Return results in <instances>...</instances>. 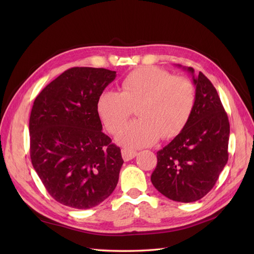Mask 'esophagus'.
Segmentation results:
<instances>
[{
  "label": "esophagus",
  "mask_w": 254,
  "mask_h": 254,
  "mask_svg": "<svg viewBox=\"0 0 254 254\" xmlns=\"http://www.w3.org/2000/svg\"><path fill=\"white\" fill-rule=\"evenodd\" d=\"M137 155V152L134 150H129L127 148H123L122 149V157L124 159V161H129L133 159Z\"/></svg>",
  "instance_id": "obj_1"
}]
</instances>
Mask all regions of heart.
<instances>
[{
	"instance_id": "1",
	"label": "heart",
	"mask_w": 254,
	"mask_h": 254,
	"mask_svg": "<svg viewBox=\"0 0 254 254\" xmlns=\"http://www.w3.org/2000/svg\"><path fill=\"white\" fill-rule=\"evenodd\" d=\"M196 104L194 83L157 66L130 72L122 81L121 92L104 90L97 97L99 118L109 132L115 133L137 109L140 119L121 129L118 141L131 148L171 140L186 128Z\"/></svg>"
}]
</instances>
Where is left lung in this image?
<instances>
[{
    "mask_svg": "<svg viewBox=\"0 0 254 254\" xmlns=\"http://www.w3.org/2000/svg\"><path fill=\"white\" fill-rule=\"evenodd\" d=\"M186 68V67H184ZM196 86V104L182 132L157 152L151 182L178 202H194L213 189L228 162L230 124L216 89L199 72L187 67Z\"/></svg>",
    "mask_w": 254,
    "mask_h": 254,
    "instance_id": "left-lung-1",
    "label": "left lung"
}]
</instances>
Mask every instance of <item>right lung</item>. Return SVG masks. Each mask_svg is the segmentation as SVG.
I'll return each instance as SVG.
<instances>
[{
    "instance_id": "1",
    "label": "right lung",
    "mask_w": 254,
    "mask_h": 254,
    "mask_svg": "<svg viewBox=\"0 0 254 254\" xmlns=\"http://www.w3.org/2000/svg\"><path fill=\"white\" fill-rule=\"evenodd\" d=\"M107 68L71 67L35 99L29 118L30 160L49 194L74 209L108 198L124 163L102 129L98 95L114 80Z\"/></svg>"
}]
</instances>
